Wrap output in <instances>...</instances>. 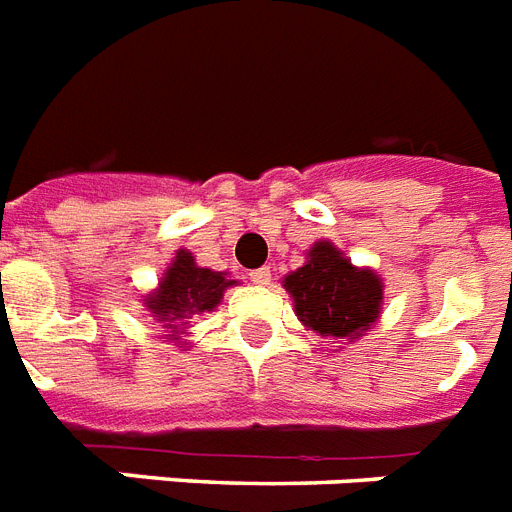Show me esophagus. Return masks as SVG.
<instances>
[{"label": "esophagus", "instance_id": "1", "mask_svg": "<svg viewBox=\"0 0 512 512\" xmlns=\"http://www.w3.org/2000/svg\"><path fill=\"white\" fill-rule=\"evenodd\" d=\"M251 282H256V285H269V282H272V269H269V267L253 269Z\"/></svg>", "mask_w": 512, "mask_h": 512}]
</instances>
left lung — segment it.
Returning a JSON list of instances; mask_svg holds the SVG:
<instances>
[{"mask_svg": "<svg viewBox=\"0 0 512 512\" xmlns=\"http://www.w3.org/2000/svg\"><path fill=\"white\" fill-rule=\"evenodd\" d=\"M298 320L320 335L351 338L378 320L383 285L370 269L351 267L330 243H317L309 261L285 277Z\"/></svg>", "mask_w": 512, "mask_h": 512, "instance_id": "left-lung-1", "label": "left lung"}]
</instances>
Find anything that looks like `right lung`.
<instances>
[{"mask_svg": "<svg viewBox=\"0 0 512 512\" xmlns=\"http://www.w3.org/2000/svg\"><path fill=\"white\" fill-rule=\"evenodd\" d=\"M235 280H224L222 272H211L195 264L187 251H179L174 264L166 269L161 280V288L155 296L147 298V309L153 312L163 327H169L171 333H177L179 322L190 320V314L211 312L224 288H230Z\"/></svg>", "mask_w": 512, "mask_h": 512, "instance_id": "right-lung-1", "label": "right lung"}]
</instances>
